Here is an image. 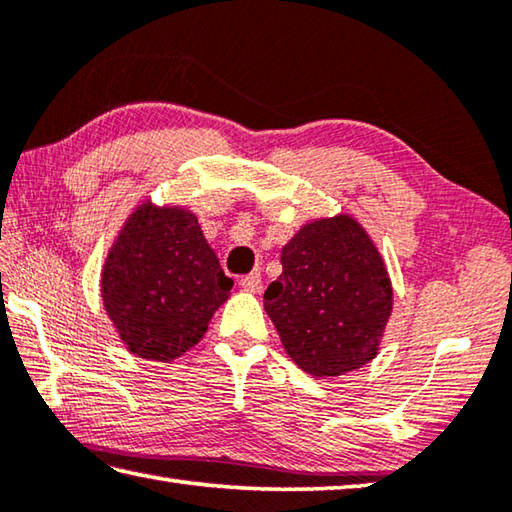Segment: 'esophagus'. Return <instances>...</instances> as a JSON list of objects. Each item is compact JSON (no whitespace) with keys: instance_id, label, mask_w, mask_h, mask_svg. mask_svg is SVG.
<instances>
[{"instance_id":"1","label":"esophagus","mask_w":512,"mask_h":512,"mask_svg":"<svg viewBox=\"0 0 512 512\" xmlns=\"http://www.w3.org/2000/svg\"><path fill=\"white\" fill-rule=\"evenodd\" d=\"M240 287L245 289V292H252V294H258L260 287H263V278H260L258 272L249 274L245 278H240Z\"/></svg>"}]
</instances>
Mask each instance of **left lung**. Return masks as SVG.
Returning <instances> with one entry per match:
<instances>
[{
	"instance_id": "1",
	"label": "left lung",
	"mask_w": 512,
	"mask_h": 512,
	"mask_svg": "<svg viewBox=\"0 0 512 512\" xmlns=\"http://www.w3.org/2000/svg\"><path fill=\"white\" fill-rule=\"evenodd\" d=\"M265 312L285 352L316 379H339L381 352L394 292L385 260L354 216L305 223L281 252Z\"/></svg>"
}]
</instances>
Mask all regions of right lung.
Segmentation results:
<instances>
[{
  "mask_svg": "<svg viewBox=\"0 0 512 512\" xmlns=\"http://www.w3.org/2000/svg\"><path fill=\"white\" fill-rule=\"evenodd\" d=\"M231 287L194 211L151 198L124 220L100 274L102 305L118 339L158 363L200 343Z\"/></svg>",
  "mask_w": 512,
  "mask_h": 512,
  "instance_id": "right-lung-1",
  "label": "right lung"
}]
</instances>
